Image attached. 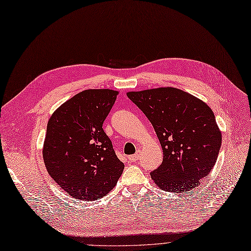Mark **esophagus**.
Masks as SVG:
<instances>
[{
  "mask_svg": "<svg viewBox=\"0 0 251 251\" xmlns=\"http://www.w3.org/2000/svg\"><path fill=\"white\" fill-rule=\"evenodd\" d=\"M140 156H141V151L139 150V151H136L135 154H133V155H130V156H128V159L130 160V161H136L137 159L140 158Z\"/></svg>",
  "mask_w": 251,
  "mask_h": 251,
  "instance_id": "1",
  "label": "esophagus"
}]
</instances>
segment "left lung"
I'll use <instances>...</instances> for the list:
<instances>
[{"instance_id":"1","label":"left lung","mask_w":251,"mask_h":251,"mask_svg":"<svg viewBox=\"0 0 251 251\" xmlns=\"http://www.w3.org/2000/svg\"><path fill=\"white\" fill-rule=\"evenodd\" d=\"M127 97L151 122L164 152L150 173L166 192H193L214 168L222 134L208 105L175 87L128 92Z\"/></svg>"}]
</instances>
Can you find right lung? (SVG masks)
I'll use <instances>...</instances> for the list:
<instances>
[{
    "label": "right lung",
    "instance_id": "right-lung-1",
    "mask_svg": "<svg viewBox=\"0 0 251 251\" xmlns=\"http://www.w3.org/2000/svg\"><path fill=\"white\" fill-rule=\"evenodd\" d=\"M119 92L86 90L64 102L47 126L43 157L48 173L75 199L97 200L115 188L124 170L104 132Z\"/></svg>",
    "mask_w": 251,
    "mask_h": 251
}]
</instances>
